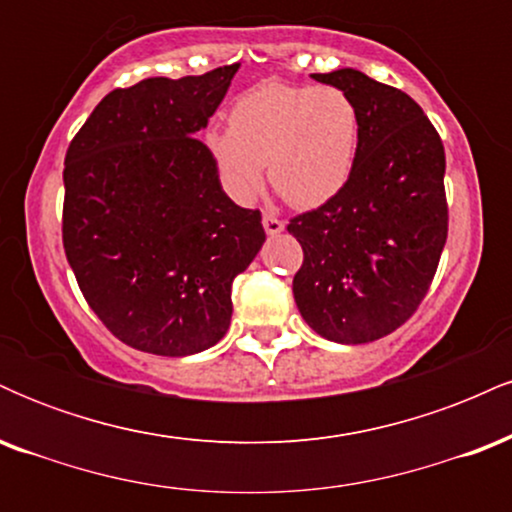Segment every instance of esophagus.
Returning <instances> with one entry per match:
<instances>
[{"label":"esophagus","mask_w":512,"mask_h":512,"mask_svg":"<svg viewBox=\"0 0 512 512\" xmlns=\"http://www.w3.org/2000/svg\"><path fill=\"white\" fill-rule=\"evenodd\" d=\"M262 226H264V231H267V236H279V233L286 228L284 221L276 219V216H272V214L262 216Z\"/></svg>","instance_id":"obj_1"}]
</instances>
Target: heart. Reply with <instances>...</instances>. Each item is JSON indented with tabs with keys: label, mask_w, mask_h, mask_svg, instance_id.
<instances>
[{
	"label": "heart",
	"mask_w": 512,
	"mask_h": 512,
	"mask_svg": "<svg viewBox=\"0 0 512 512\" xmlns=\"http://www.w3.org/2000/svg\"><path fill=\"white\" fill-rule=\"evenodd\" d=\"M361 117L339 88L264 84L243 93L228 113V129H207L204 149L223 190L250 204L272 187L298 209L332 202L356 168Z\"/></svg>",
	"instance_id": "b5f03b06"
}]
</instances>
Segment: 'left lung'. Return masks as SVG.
Instances as JSON below:
<instances>
[{
	"label": "left lung",
	"mask_w": 512,
	"mask_h": 512,
	"mask_svg": "<svg viewBox=\"0 0 512 512\" xmlns=\"http://www.w3.org/2000/svg\"><path fill=\"white\" fill-rule=\"evenodd\" d=\"M313 79L356 103L361 139L344 190L289 223L303 248L293 298L320 337L366 344L404 325L436 274L448 238L445 151L399 88L351 67Z\"/></svg>",
	"instance_id": "obj_1"
}]
</instances>
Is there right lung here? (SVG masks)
Here are the masks:
<instances>
[{
  "label": "right lung",
  "instance_id": "right-lung-1",
  "mask_svg": "<svg viewBox=\"0 0 512 512\" xmlns=\"http://www.w3.org/2000/svg\"><path fill=\"white\" fill-rule=\"evenodd\" d=\"M240 64L110 91L64 158L62 240L79 289L120 342L192 356L231 325V284L262 214L223 192L202 142Z\"/></svg>",
  "mask_w": 512,
  "mask_h": 512
}]
</instances>
